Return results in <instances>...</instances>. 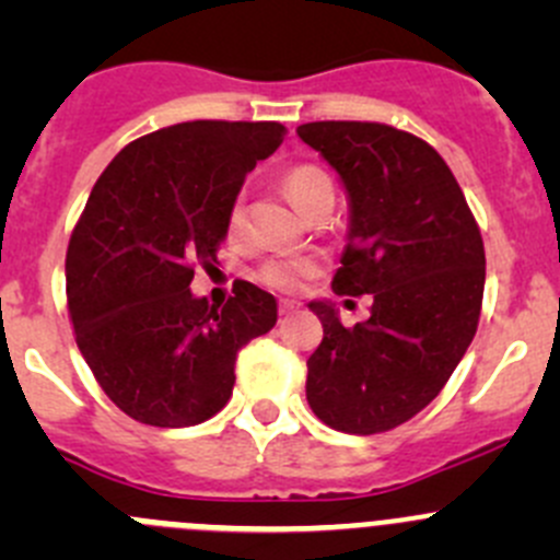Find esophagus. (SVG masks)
Masks as SVG:
<instances>
[{
    "label": "esophagus",
    "mask_w": 560,
    "mask_h": 560,
    "mask_svg": "<svg viewBox=\"0 0 560 560\" xmlns=\"http://www.w3.org/2000/svg\"><path fill=\"white\" fill-rule=\"evenodd\" d=\"M295 308H298V303H295V301H281V303H279V312L284 314V316L295 312Z\"/></svg>",
    "instance_id": "1"
}]
</instances>
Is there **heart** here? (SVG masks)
<instances>
[{"mask_svg": "<svg viewBox=\"0 0 560 560\" xmlns=\"http://www.w3.org/2000/svg\"><path fill=\"white\" fill-rule=\"evenodd\" d=\"M284 189L295 208L306 211L308 206L322 195V191H332L330 178L325 171L314 165H298L284 175ZM246 228V206L244 197H235L233 206L228 211V235L230 238H241ZM319 270V262L314 257H270L259 265L257 276L265 287H273L279 292H298L303 281L312 279Z\"/></svg>", "mask_w": 560, "mask_h": 560, "instance_id": "heart-1", "label": "heart"}]
</instances>
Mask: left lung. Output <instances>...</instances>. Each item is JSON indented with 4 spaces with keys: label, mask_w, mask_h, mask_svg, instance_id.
I'll list each match as a JSON object with an SVG mask.
<instances>
[{
    "label": "left lung",
    "mask_w": 560,
    "mask_h": 560,
    "mask_svg": "<svg viewBox=\"0 0 560 560\" xmlns=\"http://www.w3.org/2000/svg\"><path fill=\"white\" fill-rule=\"evenodd\" d=\"M298 135L349 200L332 292L374 295L354 327L330 301L308 303L325 336L306 363V398L325 425L371 436L425 409L466 354L482 308V235L425 140L374 121H312Z\"/></svg>",
    "instance_id": "1"
}]
</instances>
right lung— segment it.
Listing matches in <instances>:
<instances>
[{"label":"right lung","mask_w":560,"mask_h":560,"mask_svg":"<svg viewBox=\"0 0 560 560\" xmlns=\"http://www.w3.org/2000/svg\"><path fill=\"white\" fill-rule=\"evenodd\" d=\"M276 121H184L116 154L67 248L75 341L107 398L156 428L206 422L233 395L235 360L276 325V298L235 281L224 306L191 295L211 270L246 173L284 140Z\"/></svg>","instance_id":"obj_1"}]
</instances>
